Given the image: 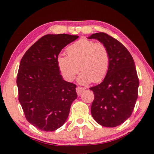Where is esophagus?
<instances>
[{
  "mask_svg": "<svg viewBox=\"0 0 154 154\" xmlns=\"http://www.w3.org/2000/svg\"><path fill=\"white\" fill-rule=\"evenodd\" d=\"M85 90V87H77L76 91H77V93L78 95H80V94L82 93Z\"/></svg>",
  "mask_w": 154,
  "mask_h": 154,
  "instance_id": "1",
  "label": "esophagus"
}]
</instances>
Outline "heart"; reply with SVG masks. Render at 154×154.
Instances as JSON below:
<instances>
[{
  "mask_svg": "<svg viewBox=\"0 0 154 154\" xmlns=\"http://www.w3.org/2000/svg\"><path fill=\"white\" fill-rule=\"evenodd\" d=\"M67 53L68 56L63 54L58 55L57 65L60 73L67 81L75 79L80 68L83 71L77 81L81 85L89 84L92 81L100 82L109 71V51L100 42L81 38L67 48Z\"/></svg>",
  "mask_w": 154,
  "mask_h": 154,
  "instance_id": "1",
  "label": "heart"
}]
</instances>
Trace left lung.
I'll use <instances>...</instances> for the list:
<instances>
[{
  "label": "left lung",
  "instance_id": "obj_1",
  "mask_svg": "<svg viewBox=\"0 0 154 154\" xmlns=\"http://www.w3.org/2000/svg\"><path fill=\"white\" fill-rule=\"evenodd\" d=\"M88 39H97L109 51L110 65L103 81L90 88L94 99L91 114L105 127H116L129 119L138 99L139 79L135 63L128 50L115 38L103 32Z\"/></svg>",
  "mask_w": 154,
  "mask_h": 154
}]
</instances>
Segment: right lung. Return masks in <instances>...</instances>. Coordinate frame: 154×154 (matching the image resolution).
Masks as SVG:
<instances>
[{
	"mask_svg": "<svg viewBox=\"0 0 154 154\" xmlns=\"http://www.w3.org/2000/svg\"><path fill=\"white\" fill-rule=\"evenodd\" d=\"M78 38L65 34L44 35L20 63L16 80L19 102L26 120L42 131H54L63 126L77 97L76 85L61 75L57 57Z\"/></svg>",
	"mask_w": 154,
	"mask_h": 154,
	"instance_id": "obj_1",
	"label": "right lung"
}]
</instances>
